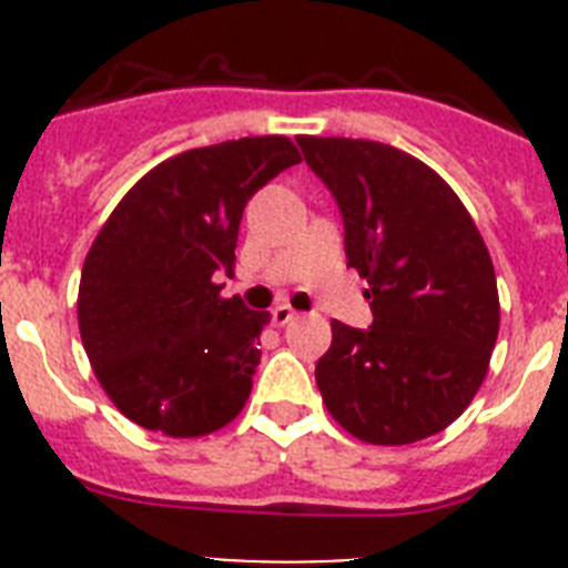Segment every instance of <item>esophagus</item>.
I'll return each mask as SVG.
<instances>
[{
	"label": "esophagus",
	"mask_w": 568,
	"mask_h": 568,
	"mask_svg": "<svg viewBox=\"0 0 568 568\" xmlns=\"http://www.w3.org/2000/svg\"><path fill=\"white\" fill-rule=\"evenodd\" d=\"M270 321H273L275 327H287L290 321H295V310L290 304H278V307L270 310Z\"/></svg>",
	"instance_id": "1"
}]
</instances>
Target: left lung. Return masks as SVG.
<instances>
[{"label":"left lung","instance_id":"obj_1","mask_svg":"<svg viewBox=\"0 0 568 568\" xmlns=\"http://www.w3.org/2000/svg\"><path fill=\"white\" fill-rule=\"evenodd\" d=\"M344 215L346 267L373 327L333 321L315 364L327 413L364 444L438 435L471 404L498 341L500 301L484 235L455 190L393 144L295 135Z\"/></svg>","mask_w":568,"mask_h":568}]
</instances>
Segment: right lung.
<instances>
[{
    "label": "right lung",
    "instance_id": "right-lung-1",
    "mask_svg": "<svg viewBox=\"0 0 568 568\" xmlns=\"http://www.w3.org/2000/svg\"><path fill=\"white\" fill-rule=\"evenodd\" d=\"M301 162L287 135L184 150L144 173L90 244L79 335L115 409L150 433L202 438L244 409L267 313L224 298L250 195Z\"/></svg>",
    "mask_w": 568,
    "mask_h": 568
}]
</instances>
